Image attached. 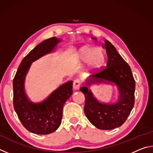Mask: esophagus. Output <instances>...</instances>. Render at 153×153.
Returning a JSON list of instances; mask_svg holds the SVG:
<instances>
[{
  "mask_svg": "<svg viewBox=\"0 0 153 153\" xmlns=\"http://www.w3.org/2000/svg\"><path fill=\"white\" fill-rule=\"evenodd\" d=\"M81 86V81L79 79H75L73 83V88L74 90H78Z\"/></svg>",
  "mask_w": 153,
  "mask_h": 153,
  "instance_id": "esophagus-1",
  "label": "esophagus"
}]
</instances>
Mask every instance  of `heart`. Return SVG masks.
<instances>
[{
    "label": "heart",
    "mask_w": 153,
    "mask_h": 153,
    "mask_svg": "<svg viewBox=\"0 0 153 153\" xmlns=\"http://www.w3.org/2000/svg\"><path fill=\"white\" fill-rule=\"evenodd\" d=\"M76 58L79 62H87L90 69H97L104 64L105 53L101 48L87 46L80 49Z\"/></svg>",
    "instance_id": "obj_1"
}]
</instances>
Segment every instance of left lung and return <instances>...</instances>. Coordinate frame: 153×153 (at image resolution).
Masks as SVG:
<instances>
[{"mask_svg": "<svg viewBox=\"0 0 153 153\" xmlns=\"http://www.w3.org/2000/svg\"><path fill=\"white\" fill-rule=\"evenodd\" d=\"M102 46L107 51V67L94 72L86 86L79 90L85 97L84 113L92 125L100 129H112L123 125L132 110L136 83L130 67L115 46L107 40ZM105 81L115 82L120 90V99L115 104L99 103L87 87L92 82Z\"/></svg>", "mask_w": 153, "mask_h": 153, "instance_id": "left-lung-1", "label": "left lung"}]
</instances>
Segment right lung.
<instances>
[{"instance_id": "add662e5", "label": "right lung", "mask_w": 153, "mask_h": 153, "mask_svg": "<svg viewBox=\"0 0 153 153\" xmlns=\"http://www.w3.org/2000/svg\"><path fill=\"white\" fill-rule=\"evenodd\" d=\"M55 37L43 41L36 46L23 59L14 77L13 107L24 128L36 134L53 133L61 125L63 108L72 94V82L59 87L45 101L33 104L25 94L24 83L31 63L53 51L59 42Z\"/></svg>"}]
</instances>
